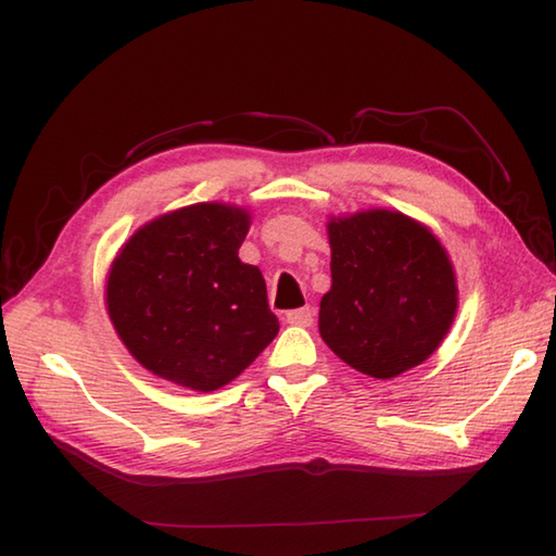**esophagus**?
Listing matches in <instances>:
<instances>
[{"mask_svg":"<svg viewBox=\"0 0 556 556\" xmlns=\"http://www.w3.org/2000/svg\"><path fill=\"white\" fill-rule=\"evenodd\" d=\"M286 321L290 326H302L309 328L314 324V309L312 307H302V309H292L286 314Z\"/></svg>","mask_w":556,"mask_h":556,"instance_id":"obj_1","label":"esophagus"}]
</instances>
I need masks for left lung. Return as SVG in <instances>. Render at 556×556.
I'll return each instance as SVG.
<instances>
[{
	"label": "left lung",
	"mask_w": 556,
	"mask_h": 556,
	"mask_svg": "<svg viewBox=\"0 0 556 556\" xmlns=\"http://www.w3.org/2000/svg\"><path fill=\"white\" fill-rule=\"evenodd\" d=\"M331 290L319 333L345 365L393 379L444 343L458 312V280L446 247L401 211L328 215Z\"/></svg>",
	"instance_id": "1"
}]
</instances>
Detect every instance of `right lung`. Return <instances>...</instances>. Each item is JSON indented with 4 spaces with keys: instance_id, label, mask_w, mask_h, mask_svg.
<instances>
[{
    "instance_id": "right-lung-1",
    "label": "right lung",
    "mask_w": 556,
    "mask_h": 556,
    "mask_svg": "<svg viewBox=\"0 0 556 556\" xmlns=\"http://www.w3.org/2000/svg\"><path fill=\"white\" fill-rule=\"evenodd\" d=\"M249 225L237 203H191L143 223L112 258L108 316L157 379L218 391L278 336L262 270L237 256Z\"/></svg>"
}]
</instances>
